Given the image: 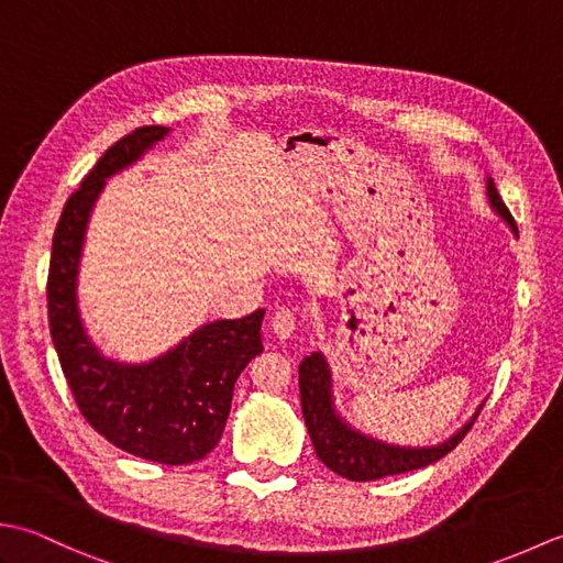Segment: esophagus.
Listing matches in <instances>:
<instances>
[{
  "mask_svg": "<svg viewBox=\"0 0 563 563\" xmlns=\"http://www.w3.org/2000/svg\"><path fill=\"white\" fill-rule=\"evenodd\" d=\"M271 327H273L275 336H278L280 341L290 339L297 329V317H295V312H290V309H278V312H275L271 319Z\"/></svg>",
  "mask_w": 563,
  "mask_h": 563,
  "instance_id": "1",
  "label": "esophagus"
}]
</instances>
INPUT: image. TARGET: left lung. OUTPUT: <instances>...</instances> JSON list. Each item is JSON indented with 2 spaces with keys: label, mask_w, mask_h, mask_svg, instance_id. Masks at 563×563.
I'll return each instance as SVG.
<instances>
[{
  "label": "left lung",
  "mask_w": 563,
  "mask_h": 563,
  "mask_svg": "<svg viewBox=\"0 0 563 563\" xmlns=\"http://www.w3.org/2000/svg\"><path fill=\"white\" fill-rule=\"evenodd\" d=\"M488 198H492V206L496 208L500 218H504L512 227V232L518 234V224L512 220L506 202L500 200L492 178H488ZM300 399L302 416L309 430V438H312L317 457L324 462L331 472H336L353 482H375L382 479V476L421 470V466L442 460L448 452L460 445L466 433H470L476 418L474 416L460 433H454L450 440L435 448H394L373 438H365L345 426L336 416V411H333L331 375L321 353L307 355L300 363Z\"/></svg>",
  "instance_id": "8db88e82"
}]
</instances>
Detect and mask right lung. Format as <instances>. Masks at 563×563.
Listing matches in <instances>:
<instances>
[{"instance_id":"1","label":"right lung","mask_w":563,"mask_h":563,"mask_svg":"<svg viewBox=\"0 0 563 563\" xmlns=\"http://www.w3.org/2000/svg\"><path fill=\"white\" fill-rule=\"evenodd\" d=\"M166 133L162 125H145L121 137L67 198L47 271V321L71 397L87 423L135 457L190 464L220 442L234 382L263 351V309L212 321L147 365H123L106 361L87 339L75 297L84 230L103 178L133 164Z\"/></svg>"}]
</instances>
